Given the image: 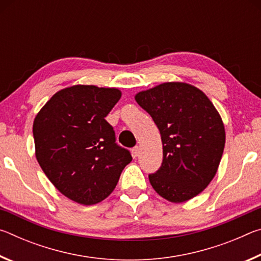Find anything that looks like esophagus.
Wrapping results in <instances>:
<instances>
[{
	"instance_id": "esophagus-1",
	"label": "esophagus",
	"mask_w": 261,
	"mask_h": 261,
	"mask_svg": "<svg viewBox=\"0 0 261 261\" xmlns=\"http://www.w3.org/2000/svg\"><path fill=\"white\" fill-rule=\"evenodd\" d=\"M132 156H134V158H137V156H138L139 155V152H140V148L138 147V146H136V147H134V148H132Z\"/></svg>"
}]
</instances>
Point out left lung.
Returning <instances> with one entry per match:
<instances>
[{
	"mask_svg": "<svg viewBox=\"0 0 261 261\" xmlns=\"http://www.w3.org/2000/svg\"><path fill=\"white\" fill-rule=\"evenodd\" d=\"M161 135L163 160L149 174L153 189L168 201L196 197L214 178L226 144L220 114L204 92L187 83H163L137 93Z\"/></svg>",
	"mask_w": 261,
	"mask_h": 261,
	"instance_id": "8db88e82",
	"label": "left lung"
}]
</instances>
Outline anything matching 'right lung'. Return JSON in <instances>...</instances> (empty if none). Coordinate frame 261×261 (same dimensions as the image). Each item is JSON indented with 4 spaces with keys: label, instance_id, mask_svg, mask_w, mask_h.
I'll use <instances>...</instances> for the list:
<instances>
[{
    "label": "right lung",
    "instance_id": "1",
    "mask_svg": "<svg viewBox=\"0 0 261 261\" xmlns=\"http://www.w3.org/2000/svg\"><path fill=\"white\" fill-rule=\"evenodd\" d=\"M121 95L117 88L73 85L53 95L34 118L39 165L54 187L78 204L106 199L132 160L105 120Z\"/></svg>",
    "mask_w": 261,
    "mask_h": 261
}]
</instances>
